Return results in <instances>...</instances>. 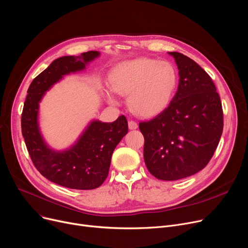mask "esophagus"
<instances>
[{
  "mask_svg": "<svg viewBox=\"0 0 248 248\" xmlns=\"http://www.w3.org/2000/svg\"><path fill=\"white\" fill-rule=\"evenodd\" d=\"M137 127H138V124L136 122L134 121L128 122V128H130V130H136Z\"/></svg>",
  "mask_w": 248,
  "mask_h": 248,
  "instance_id": "esophagus-1",
  "label": "esophagus"
}]
</instances>
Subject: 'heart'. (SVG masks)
<instances>
[{"label": "heart", "mask_w": 248, "mask_h": 248, "mask_svg": "<svg viewBox=\"0 0 248 248\" xmlns=\"http://www.w3.org/2000/svg\"><path fill=\"white\" fill-rule=\"evenodd\" d=\"M178 83L175 67L169 62L154 59L125 61L111 71V89L106 97L115 103L113 92L128 95V105L139 115L150 117L163 111L173 98Z\"/></svg>", "instance_id": "obj_1"}]
</instances>
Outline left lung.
<instances>
[{"instance_id": "obj_1", "label": "left lung", "mask_w": 248, "mask_h": 248, "mask_svg": "<svg viewBox=\"0 0 248 248\" xmlns=\"http://www.w3.org/2000/svg\"><path fill=\"white\" fill-rule=\"evenodd\" d=\"M168 53L178 68L177 91L167 108L139 127L150 173L160 180H178L210 162L223 132V109L207 72L180 52Z\"/></svg>"}]
</instances>
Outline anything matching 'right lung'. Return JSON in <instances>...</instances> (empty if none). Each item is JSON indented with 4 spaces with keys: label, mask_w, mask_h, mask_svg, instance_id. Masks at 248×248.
Wrapping results in <instances>:
<instances>
[{
    "label": "right lung",
    "mask_w": 248,
    "mask_h": 248,
    "mask_svg": "<svg viewBox=\"0 0 248 248\" xmlns=\"http://www.w3.org/2000/svg\"><path fill=\"white\" fill-rule=\"evenodd\" d=\"M99 55L90 50L79 57L66 56L53 61L30 84L21 117L22 135L36 169L51 182L73 189H94L103 184L113 151L127 134V121L124 115L113 123L93 121L76 144L68 150L55 151L46 145L39 131V102L64 75L83 71Z\"/></svg>",
    "instance_id": "add662e5"
}]
</instances>
